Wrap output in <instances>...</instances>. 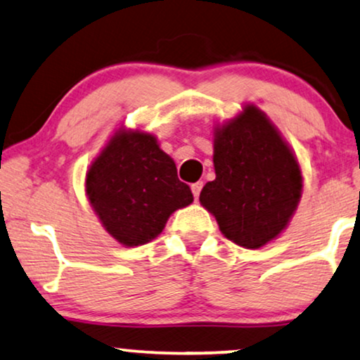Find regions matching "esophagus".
I'll list each match as a JSON object with an SVG mask.
<instances>
[{
    "instance_id": "1",
    "label": "esophagus",
    "mask_w": 360,
    "mask_h": 360,
    "mask_svg": "<svg viewBox=\"0 0 360 360\" xmlns=\"http://www.w3.org/2000/svg\"><path fill=\"white\" fill-rule=\"evenodd\" d=\"M202 181H199V183H194L193 186H191V191H193V194H194V199L195 201H198L199 199V194H201V189H202Z\"/></svg>"
}]
</instances>
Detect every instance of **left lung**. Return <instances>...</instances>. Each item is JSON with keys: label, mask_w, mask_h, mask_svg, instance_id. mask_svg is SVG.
I'll return each instance as SVG.
<instances>
[{"label": "left lung", "mask_w": 360, "mask_h": 360, "mask_svg": "<svg viewBox=\"0 0 360 360\" xmlns=\"http://www.w3.org/2000/svg\"><path fill=\"white\" fill-rule=\"evenodd\" d=\"M216 179L201 191V206L221 233L245 249L277 239L292 219L302 195V171L289 143L256 104L216 124Z\"/></svg>", "instance_id": "obj_1"}]
</instances>
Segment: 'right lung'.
Listing matches in <instances>:
<instances>
[{"label": "right lung", "instance_id": "obj_1", "mask_svg": "<svg viewBox=\"0 0 360 360\" xmlns=\"http://www.w3.org/2000/svg\"><path fill=\"white\" fill-rule=\"evenodd\" d=\"M86 198L104 231L124 248L151 243L172 212L194 201L156 136L124 126L91 162Z\"/></svg>", "mask_w": 360, "mask_h": 360}]
</instances>
